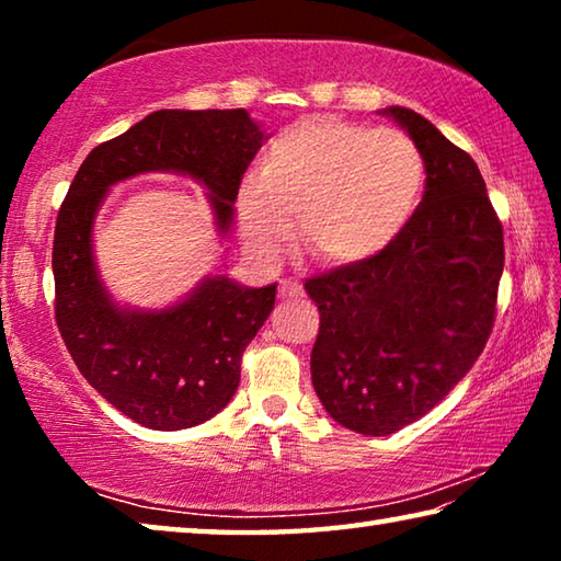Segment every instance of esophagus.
<instances>
[{"mask_svg": "<svg viewBox=\"0 0 561 561\" xmlns=\"http://www.w3.org/2000/svg\"><path fill=\"white\" fill-rule=\"evenodd\" d=\"M299 294H301V284L297 279H282L279 282V297L282 299L299 297Z\"/></svg>", "mask_w": 561, "mask_h": 561, "instance_id": "obj_1", "label": "esophagus"}]
</instances>
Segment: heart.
<instances>
[{
  "mask_svg": "<svg viewBox=\"0 0 561 561\" xmlns=\"http://www.w3.org/2000/svg\"><path fill=\"white\" fill-rule=\"evenodd\" d=\"M425 163L396 128L317 116L272 140L237 193L244 242L262 260H279L294 237L327 267H344L386 250L421 203Z\"/></svg>",
  "mask_w": 561,
  "mask_h": 561,
  "instance_id": "obj_1",
  "label": "heart"
}]
</instances>
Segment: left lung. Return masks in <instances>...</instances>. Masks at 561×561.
Instances as JSON below:
<instances>
[{"label": "left lung", "instance_id": "1", "mask_svg": "<svg viewBox=\"0 0 561 561\" xmlns=\"http://www.w3.org/2000/svg\"><path fill=\"white\" fill-rule=\"evenodd\" d=\"M381 113L421 150L423 201L386 250L304 284L319 307L311 383L327 413L360 435L401 431L458 386L490 339L505 267L474 160L421 113Z\"/></svg>", "mask_w": 561, "mask_h": 561}]
</instances>
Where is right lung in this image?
Here are the masks:
<instances>
[{
    "mask_svg": "<svg viewBox=\"0 0 561 561\" xmlns=\"http://www.w3.org/2000/svg\"><path fill=\"white\" fill-rule=\"evenodd\" d=\"M264 138L244 108L156 111L91 150L56 217L54 311L64 344L81 376L146 428H193L232 401L242 354L274 309L277 284L250 289L215 274L168 309L118 307L93 260V220L111 185L160 170L205 185L225 237Z\"/></svg>",
    "mask_w": 561,
    "mask_h": 561,
    "instance_id": "obj_1",
    "label": "right lung"
}]
</instances>
